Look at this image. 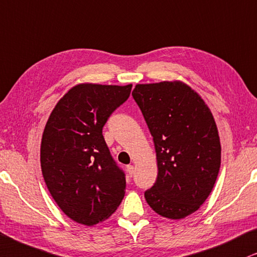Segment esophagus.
Listing matches in <instances>:
<instances>
[{"label": "esophagus", "instance_id": "obj_1", "mask_svg": "<svg viewBox=\"0 0 257 257\" xmlns=\"http://www.w3.org/2000/svg\"><path fill=\"white\" fill-rule=\"evenodd\" d=\"M126 172H128L129 177H133V174H134V166L133 165H128L126 166Z\"/></svg>", "mask_w": 257, "mask_h": 257}]
</instances>
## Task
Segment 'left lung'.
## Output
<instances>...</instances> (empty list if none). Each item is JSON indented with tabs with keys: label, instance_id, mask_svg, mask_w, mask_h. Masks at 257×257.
<instances>
[{
	"label": "left lung",
	"instance_id": "8db88e82",
	"mask_svg": "<svg viewBox=\"0 0 257 257\" xmlns=\"http://www.w3.org/2000/svg\"><path fill=\"white\" fill-rule=\"evenodd\" d=\"M133 98L154 141L155 184L145 192L148 205L170 219L199 209L220 167L218 131L209 106L181 82L138 84Z\"/></svg>",
	"mask_w": 257,
	"mask_h": 257
}]
</instances>
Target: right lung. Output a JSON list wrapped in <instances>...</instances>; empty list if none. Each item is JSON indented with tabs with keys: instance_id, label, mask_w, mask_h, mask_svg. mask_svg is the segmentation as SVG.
<instances>
[{
	"instance_id": "right-lung-1",
	"label": "right lung",
	"mask_w": 257,
	"mask_h": 257,
	"mask_svg": "<svg viewBox=\"0 0 257 257\" xmlns=\"http://www.w3.org/2000/svg\"><path fill=\"white\" fill-rule=\"evenodd\" d=\"M132 86H73L45 126L42 175L58 206L74 222L95 225L109 218L124 197L125 174L110 154L102 131L129 98Z\"/></svg>"
}]
</instances>
